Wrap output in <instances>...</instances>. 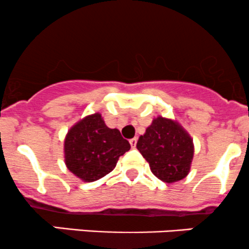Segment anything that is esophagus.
Instances as JSON below:
<instances>
[{
    "mask_svg": "<svg viewBox=\"0 0 249 249\" xmlns=\"http://www.w3.org/2000/svg\"><path fill=\"white\" fill-rule=\"evenodd\" d=\"M136 142H138V139H136V138L130 139V140H129L130 147H132V148H135V147H136Z\"/></svg>",
    "mask_w": 249,
    "mask_h": 249,
    "instance_id": "obj_1",
    "label": "esophagus"
}]
</instances>
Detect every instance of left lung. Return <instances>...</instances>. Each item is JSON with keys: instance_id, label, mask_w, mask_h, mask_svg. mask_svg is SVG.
Returning a JSON list of instances; mask_svg holds the SVG:
<instances>
[{"instance_id": "left-lung-1", "label": "left lung", "mask_w": 249, "mask_h": 249, "mask_svg": "<svg viewBox=\"0 0 249 249\" xmlns=\"http://www.w3.org/2000/svg\"><path fill=\"white\" fill-rule=\"evenodd\" d=\"M136 148L149 163L156 178L167 183L177 182L191 170L193 139L177 121L159 116L139 138Z\"/></svg>"}]
</instances>
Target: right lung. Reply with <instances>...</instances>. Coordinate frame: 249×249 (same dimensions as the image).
Segmentation results:
<instances>
[{
    "mask_svg": "<svg viewBox=\"0 0 249 249\" xmlns=\"http://www.w3.org/2000/svg\"><path fill=\"white\" fill-rule=\"evenodd\" d=\"M130 149L119 129L106 125L101 114L86 116L64 139V162L75 177L93 182L115 168L117 160Z\"/></svg>",
    "mask_w": 249,
    "mask_h": 249,
    "instance_id": "obj_1",
    "label": "right lung"
}]
</instances>
